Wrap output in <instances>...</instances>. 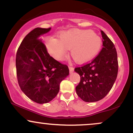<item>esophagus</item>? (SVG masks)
Returning a JSON list of instances; mask_svg holds the SVG:
<instances>
[{
	"instance_id": "34e87169",
	"label": "esophagus",
	"mask_w": 133,
	"mask_h": 133,
	"mask_svg": "<svg viewBox=\"0 0 133 133\" xmlns=\"http://www.w3.org/2000/svg\"><path fill=\"white\" fill-rule=\"evenodd\" d=\"M69 72H70V73H72V72H74V69L72 67L69 66Z\"/></svg>"
}]
</instances>
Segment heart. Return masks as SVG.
Segmentation results:
<instances>
[{
  "instance_id": "obj_1",
  "label": "heart",
  "mask_w": 133,
  "mask_h": 133,
  "mask_svg": "<svg viewBox=\"0 0 133 133\" xmlns=\"http://www.w3.org/2000/svg\"><path fill=\"white\" fill-rule=\"evenodd\" d=\"M49 53L56 60L61 61L71 49V56L76 62L83 63L98 54L103 41L98 35L91 30L72 29L61 32L58 39L49 38L45 42Z\"/></svg>"
}]
</instances>
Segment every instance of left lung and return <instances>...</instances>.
<instances>
[{
	"instance_id": "obj_1",
	"label": "left lung",
	"mask_w": 133,
	"mask_h": 133,
	"mask_svg": "<svg viewBox=\"0 0 133 133\" xmlns=\"http://www.w3.org/2000/svg\"><path fill=\"white\" fill-rule=\"evenodd\" d=\"M103 49L89 63L74 69L81 77L76 91L77 96L88 103L98 101L113 86L118 71L117 52L114 44L101 30Z\"/></svg>"
}]
</instances>
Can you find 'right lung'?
Masks as SVG:
<instances>
[{
  "mask_svg": "<svg viewBox=\"0 0 133 133\" xmlns=\"http://www.w3.org/2000/svg\"><path fill=\"white\" fill-rule=\"evenodd\" d=\"M51 28L33 29L24 37L16 54V71L21 90L39 104L50 102L57 96L61 82L69 74L68 65L58 62L47 52L40 40Z\"/></svg>",
  "mask_w": 133,
  "mask_h": 133,
  "instance_id": "add662e5",
  "label": "right lung"
}]
</instances>
